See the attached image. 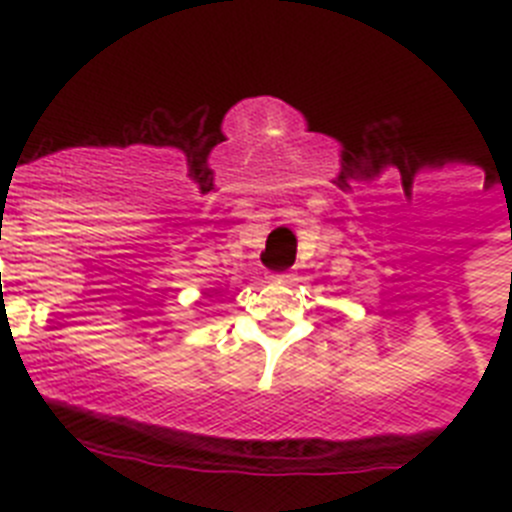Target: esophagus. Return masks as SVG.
<instances>
[{"label":"esophagus","mask_w":512,"mask_h":512,"mask_svg":"<svg viewBox=\"0 0 512 512\" xmlns=\"http://www.w3.org/2000/svg\"><path fill=\"white\" fill-rule=\"evenodd\" d=\"M274 279H279V282H295V274H277Z\"/></svg>","instance_id":"1"}]
</instances>
